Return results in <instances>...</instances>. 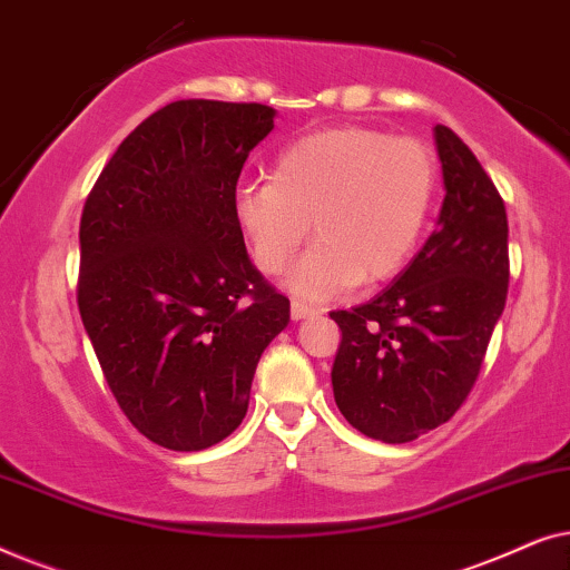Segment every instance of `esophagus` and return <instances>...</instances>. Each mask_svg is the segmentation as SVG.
I'll return each mask as SVG.
<instances>
[{
    "label": "esophagus",
    "mask_w": 570,
    "mask_h": 570,
    "mask_svg": "<svg viewBox=\"0 0 570 570\" xmlns=\"http://www.w3.org/2000/svg\"><path fill=\"white\" fill-rule=\"evenodd\" d=\"M314 314H316V308L308 306V303H303V301H293L291 303L293 322H301V318H308V316H314Z\"/></svg>",
    "instance_id": "esophagus-1"
}]
</instances>
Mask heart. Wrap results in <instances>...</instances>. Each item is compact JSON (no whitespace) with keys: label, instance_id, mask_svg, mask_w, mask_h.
Here are the masks:
<instances>
[{"label":"heart","instance_id":"heart-1","mask_svg":"<svg viewBox=\"0 0 570 570\" xmlns=\"http://www.w3.org/2000/svg\"><path fill=\"white\" fill-rule=\"evenodd\" d=\"M435 194L423 142L365 127L316 131L277 155L272 181L240 186L233 217L264 275H279L303 240H316L291 287L324 301L355 283L376 285L410 262Z\"/></svg>","mask_w":570,"mask_h":570}]
</instances>
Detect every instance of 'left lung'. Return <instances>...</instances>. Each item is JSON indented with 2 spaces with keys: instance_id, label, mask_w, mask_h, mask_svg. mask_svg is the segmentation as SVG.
I'll return each instance as SVG.
<instances>
[{
  "instance_id": "1",
  "label": "left lung",
  "mask_w": 570,
  "mask_h": 570,
  "mask_svg": "<svg viewBox=\"0 0 570 570\" xmlns=\"http://www.w3.org/2000/svg\"><path fill=\"white\" fill-rule=\"evenodd\" d=\"M439 228L376 298L332 311L342 342L334 402L368 439L415 441L462 407L509 293V220L470 147L435 124Z\"/></svg>"
}]
</instances>
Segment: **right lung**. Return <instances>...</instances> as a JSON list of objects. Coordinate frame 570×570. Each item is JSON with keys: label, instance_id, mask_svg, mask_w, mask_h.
<instances>
[{"label": "right lung", "instance_id": "obj_1", "mask_svg": "<svg viewBox=\"0 0 570 570\" xmlns=\"http://www.w3.org/2000/svg\"><path fill=\"white\" fill-rule=\"evenodd\" d=\"M272 129L269 106L176 100L124 139L85 202V332L121 412L163 449L228 439L291 322L233 217L240 168Z\"/></svg>", "mask_w": 570, "mask_h": 570}]
</instances>
